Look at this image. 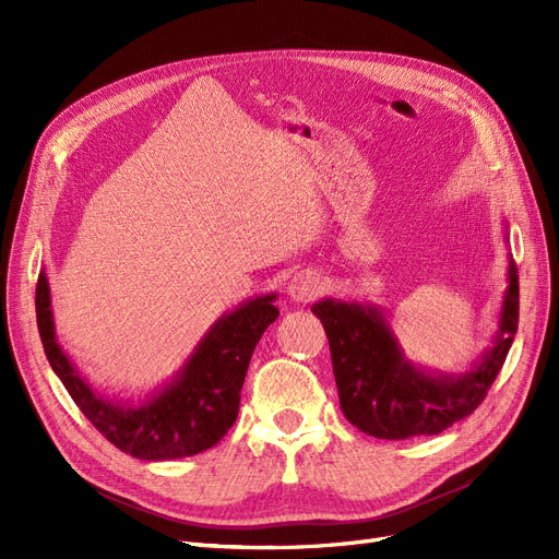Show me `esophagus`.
Masks as SVG:
<instances>
[{
  "label": "esophagus",
  "mask_w": 559,
  "mask_h": 559,
  "mask_svg": "<svg viewBox=\"0 0 559 559\" xmlns=\"http://www.w3.org/2000/svg\"><path fill=\"white\" fill-rule=\"evenodd\" d=\"M321 289H324V277H321L317 270H300V273L292 277L289 286H286V294L296 302H308L317 298Z\"/></svg>",
  "instance_id": "obj_1"
}]
</instances>
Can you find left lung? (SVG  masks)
Returning a JSON list of instances; mask_svg holds the SVG:
<instances>
[{
    "label": "left lung",
    "instance_id": "left-lung-1",
    "mask_svg": "<svg viewBox=\"0 0 559 559\" xmlns=\"http://www.w3.org/2000/svg\"><path fill=\"white\" fill-rule=\"evenodd\" d=\"M518 296V267L511 259L492 347L464 373L415 366L403 354L382 308L373 302L335 298L314 302L312 314L329 335L343 415L359 431L384 441L433 436L468 417L483 403L513 345Z\"/></svg>",
    "mask_w": 559,
    "mask_h": 559
}]
</instances>
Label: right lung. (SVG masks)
<instances>
[{"instance_id":"obj_1","label":"right lung","mask_w":559,"mask_h":559,"mask_svg":"<svg viewBox=\"0 0 559 559\" xmlns=\"http://www.w3.org/2000/svg\"><path fill=\"white\" fill-rule=\"evenodd\" d=\"M275 300L277 294L249 298L218 317L177 376L140 403L99 394L67 357L56 335L44 270L35 306L46 359L81 413L118 450L144 462H165L210 450L233 427L253 347L280 317Z\"/></svg>"}]
</instances>
